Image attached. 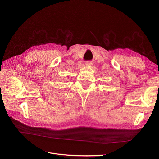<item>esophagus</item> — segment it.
Segmentation results:
<instances>
[{
  "label": "esophagus",
  "mask_w": 159,
  "mask_h": 159,
  "mask_svg": "<svg viewBox=\"0 0 159 159\" xmlns=\"http://www.w3.org/2000/svg\"><path fill=\"white\" fill-rule=\"evenodd\" d=\"M85 65H86V66H91V65H92V63H91V61H88L86 62V63H85Z\"/></svg>",
  "instance_id": "obj_1"
}]
</instances>
